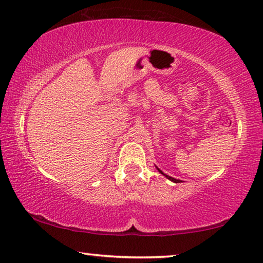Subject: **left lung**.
Here are the masks:
<instances>
[{
	"label": "left lung",
	"instance_id": "8db88e82",
	"mask_svg": "<svg viewBox=\"0 0 263 263\" xmlns=\"http://www.w3.org/2000/svg\"><path fill=\"white\" fill-rule=\"evenodd\" d=\"M156 169H157V170H158V171L160 172V174H162L163 176H165V177H166L167 179H170V181H171V182H174V183H181V182H182V181H181V179H176V178H174V177H170V176H167V175H165V174H164V172H163L162 170H159V169H158V167H157V166H156Z\"/></svg>",
	"mask_w": 263,
	"mask_h": 263
}]
</instances>
